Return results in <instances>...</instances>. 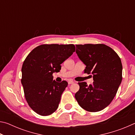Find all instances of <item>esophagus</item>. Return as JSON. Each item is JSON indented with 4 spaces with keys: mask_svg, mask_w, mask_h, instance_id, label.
<instances>
[{
    "mask_svg": "<svg viewBox=\"0 0 135 135\" xmlns=\"http://www.w3.org/2000/svg\"><path fill=\"white\" fill-rule=\"evenodd\" d=\"M74 82L73 81H72V80H69L68 81V84H73V83H74Z\"/></svg>",
    "mask_w": 135,
    "mask_h": 135,
    "instance_id": "esophagus-1",
    "label": "esophagus"
}]
</instances>
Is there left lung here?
I'll return each instance as SVG.
<instances>
[{"mask_svg":"<svg viewBox=\"0 0 135 135\" xmlns=\"http://www.w3.org/2000/svg\"><path fill=\"white\" fill-rule=\"evenodd\" d=\"M76 54L86 65L84 73L93 83H79L75 98L82 108L89 112L104 109L111 103L122 80V64L117 54L104 44L76 45Z\"/></svg>","mask_w":135,"mask_h":135,"instance_id":"1","label":"left lung"}]
</instances>
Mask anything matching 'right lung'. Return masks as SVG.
Wrapping results in <instances>:
<instances>
[{
	"label": "right lung",
	"instance_id": "1",
	"mask_svg": "<svg viewBox=\"0 0 135 135\" xmlns=\"http://www.w3.org/2000/svg\"><path fill=\"white\" fill-rule=\"evenodd\" d=\"M75 46L42 45L26 57L22 66L21 83L30 107L39 115H51L58 108L61 95L68 85L53 80V73L75 52Z\"/></svg>",
	"mask_w": 135,
	"mask_h": 135
}]
</instances>
